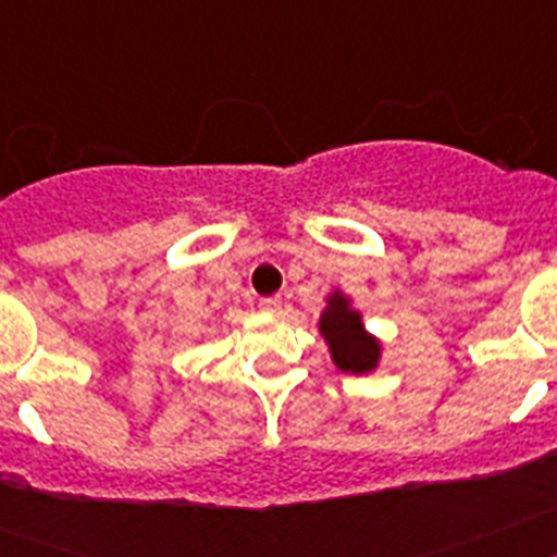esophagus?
<instances>
[{
  "label": "esophagus",
  "mask_w": 557,
  "mask_h": 557,
  "mask_svg": "<svg viewBox=\"0 0 557 557\" xmlns=\"http://www.w3.org/2000/svg\"><path fill=\"white\" fill-rule=\"evenodd\" d=\"M259 309H262V312H268V314H275L278 309H282V298H264V301L259 304Z\"/></svg>",
  "instance_id": "esophagus-1"
}]
</instances>
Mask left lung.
I'll use <instances>...</instances> for the list:
<instances>
[{
    "label": "left lung",
    "instance_id": "1",
    "mask_svg": "<svg viewBox=\"0 0 557 557\" xmlns=\"http://www.w3.org/2000/svg\"><path fill=\"white\" fill-rule=\"evenodd\" d=\"M318 332L326 339L332 362L337 371L366 376L373 373L382 362V339L371 334L362 321V312L354 307L351 295L334 287L326 295V307L318 318Z\"/></svg>",
    "mask_w": 557,
    "mask_h": 557
}]
</instances>
